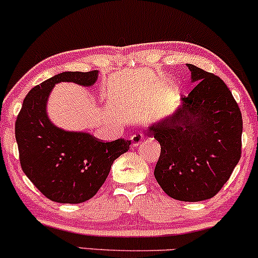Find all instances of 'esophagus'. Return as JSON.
Wrapping results in <instances>:
<instances>
[{"mask_svg": "<svg viewBox=\"0 0 258 258\" xmlns=\"http://www.w3.org/2000/svg\"><path fill=\"white\" fill-rule=\"evenodd\" d=\"M143 141H144V133L143 132L135 133V135L131 137V142H132L133 147L139 146V144H141Z\"/></svg>", "mask_w": 258, "mask_h": 258, "instance_id": "obj_1", "label": "esophagus"}]
</instances>
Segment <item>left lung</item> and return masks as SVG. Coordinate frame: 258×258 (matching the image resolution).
Wrapping results in <instances>:
<instances>
[{"label":"left lung","instance_id":"obj_1","mask_svg":"<svg viewBox=\"0 0 258 258\" xmlns=\"http://www.w3.org/2000/svg\"><path fill=\"white\" fill-rule=\"evenodd\" d=\"M195 86L173 115L149 126L161 146L154 176L168 197L211 199L241 156L242 117L232 92L218 76L186 64Z\"/></svg>","mask_w":258,"mask_h":258}]
</instances>
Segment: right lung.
Segmentation results:
<instances>
[{
  "label": "right lung",
  "mask_w": 258,
  "mask_h": 258,
  "mask_svg": "<svg viewBox=\"0 0 258 258\" xmlns=\"http://www.w3.org/2000/svg\"><path fill=\"white\" fill-rule=\"evenodd\" d=\"M98 70L65 72L35 86L16 121V139L23 171L49 200L80 204L97 194L114 160L131 146L128 139L103 142L90 133L64 131L47 116V100L55 84L94 85Z\"/></svg>",
  "instance_id": "1"
}]
</instances>
